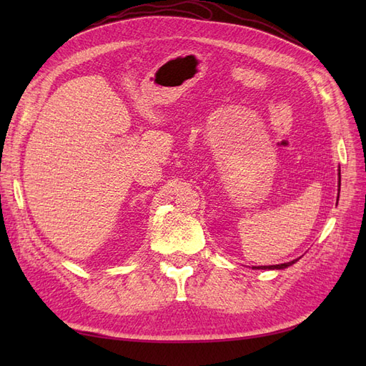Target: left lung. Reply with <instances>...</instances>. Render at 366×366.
<instances>
[{
  "label": "left lung",
  "instance_id": "obj_1",
  "mask_svg": "<svg viewBox=\"0 0 366 366\" xmlns=\"http://www.w3.org/2000/svg\"><path fill=\"white\" fill-rule=\"evenodd\" d=\"M339 179H340V172H339ZM339 187H340V180H339ZM299 259V258H297ZM297 259H293V261H290V262H284V264H276V265H259V267H254V269H262V270H265V269H269V270H281V269H287V267H290L292 264H295Z\"/></svg>",
  "mask_w": 366,
  "mask_h": 366
}]
</instances>
